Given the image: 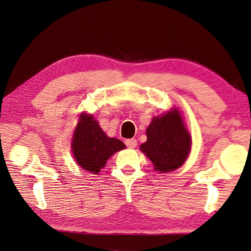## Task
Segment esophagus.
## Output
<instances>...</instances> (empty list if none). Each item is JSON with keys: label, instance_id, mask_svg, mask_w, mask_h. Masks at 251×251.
Masks as SVG:
<instances>
[{"label": "esophagus", "instance_id": "1", "mask_svg": "<svg viewBox=\"0 0 251 251\" xmlns=\"http://www.w3.org/2000/svg\"><path fill=\"white\" fill-rule=\"evenodd\" d=\"M126 144L127 148L134 149V148L137 147V140H136V139H126Z\"/></svg>", "mask_w": 251, "mask_h": 251}]
</instances>
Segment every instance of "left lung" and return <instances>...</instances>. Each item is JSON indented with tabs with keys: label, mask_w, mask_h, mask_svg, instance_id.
<instances>
[{
	"label": "left lung",
	"mask_w": 251,
	"mask_h": 251,
	"mask_svg": "<svg viewBox=\"0 0 251 251\" xmlns=\"http://www.w3.org/2000/svg\"><path fill=\"white\" fill-rule=\"evenodd\" d=\"M147 137L140 150L153 163L155 171L173 172L186 161L192 137L176 108L151 119L147 128Z\"/></svg>",
	"instance_id": "1"
}]
</instances>
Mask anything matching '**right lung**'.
I'll list each match as a JSON object with an SVG mask.
<instances>
[{
	"instance_id": "obj_1",
	"label": "right lung",
	"mask_w": 251,
	"mask_h": 251,
	"mask_svg": "<svg viewBox=\"0 0 251 251\" xmlns=\"http://www.w3.org/2000/svg\"><path fill=\"white\" fill-rule=\"evenodd\" d=\"M71 147L77 164L93 174L100 173L113 154L126 148L123 141L108 137L93 115L86 113L79 116Z\"/></svg>"
}]
</instances>
